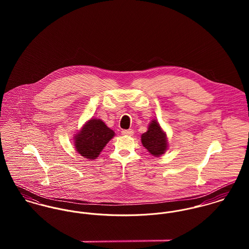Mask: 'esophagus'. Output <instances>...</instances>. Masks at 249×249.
I'll return each mask as SVG.
<instances>
[{
    "mask_svg": "<svg viewBox=\"0 0 249 249\" xmlns=\"http://www.w3.org/2000/svg\"><path fill=\"white\" fill-rule=\"evenodd\" d=\"M122 133L126 136H132L134 134V131H133V129H124L122 131Z\"/></svg>",
    "mask_w": 249,
    "mask_h": 249,
    "instance_id": "34e87169",
    "label": "esophagus"
}]
</instances>
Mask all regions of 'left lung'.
<instances>
[{
    "instance_id": "left-lung-1",
    "label": "left lung",
    "mask_w": 249,
    "mask_h": 249,
    "mask_svg": "<svg viewBox=\"0 0 249 249\" xmlns=\"http://www.w3.org/2000/svg\"><path fill=\"white\" fill-rule=\"evenodd\" d=\"M142 145L154 156H160L168 148V140L166 133L162 130L159 123L152 120L148 124L147 131L141 136Z\"/></svg>"
}]
</instances>
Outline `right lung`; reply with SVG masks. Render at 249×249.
<instances>
[{"label": "right lung", "instance_id": "add662e5", "mask_svg": "<svg viewBox=\"0 0 249 249\" xmlns=\"http://www.w3.org/2000/svg\"><path fill=\"white\" fill-rule=\"evenodd\" d=\"M114 135L102 120L91 119L74 136L75 150L84 158L96 159Z\"/></svg>", "mask_w": 249, "mask_h": 249}]
</instances>
